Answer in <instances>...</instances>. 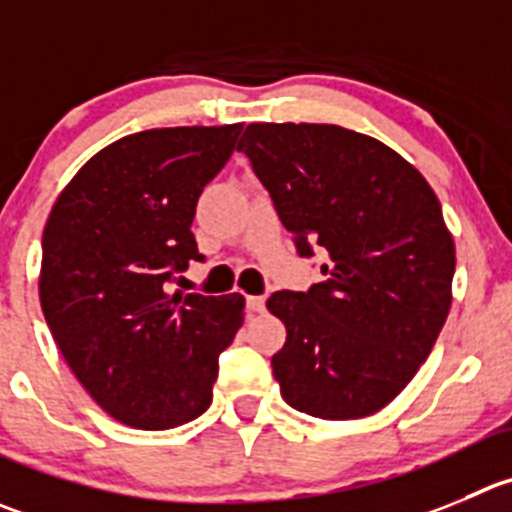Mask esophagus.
I'll return each mask as SVG.
<instances>
[{
    "instance_id": "obj_1",
    "label": "esophagus",
    "mask_w": 512,
    "mask_h": 512,
    "mask_svg": "<svg viewBox=\"0 0 512 512\" xmlns=\"http://www.w3.org/2000/svg\"><path fill=\"white\" fill-rule=\"evenodd\" d=\"M247 310H250V313H262V310H265V298H262V295H250V298H247Z\"/></svg>"
}]
</instances>
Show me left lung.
I'll use <instances>...</instances> for the list:
<instances>
[{
	"label": "left lung",
	"mask_w": 512,
	"mask_h": 512,
	"mask_svg": "<svg viewBox=\"0 0 512 512\" xmlns=\"http://www.w3.org/2000/svg\"><path fill=\"white\" fill-rule=\"evenodd\" d=\"M237 151L270 194L300 257L328 252L308 293L278 290L272 374L318 419L379 412L427 361L452 305L455 242L437 194L396 151L328 123H250Z\"/></svg>",
	"instance_id": "left-lung-1"
}]
</instances>
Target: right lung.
<instances>
[{"instance_id":"add662e5","label":"right lung","mask_w":512,"mask_h":512,"mask_svg":"<svg viewBox=\"0 0 512 512\" xmlns=\"http://www.w3.org/2000/svg\"><path fill=\"white\" fill-rule=\"evenodd\" d=\"M242 123L154 128L95 154L42 232L40 303L62 358L98 407L136 429H171L212 404L219 353L245 298L169 293L202 262L191 222Z\"/></svg>"}]
</instances>
